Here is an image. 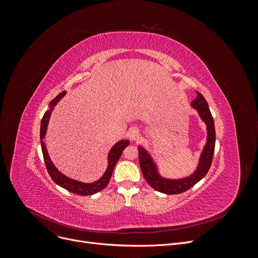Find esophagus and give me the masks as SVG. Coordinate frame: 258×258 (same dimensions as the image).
Listing matches in <instances>:
<instances>
[{"label":"esophagus","instance_id":"obj_1","mask_svg":"<svg viewBox=\"0 0 258 258\" xmlns=\"http://www.w3.org/2000/svg\"><path fill=\"white\" fill-rule=\"evenodd\" d=\"M140 136H141V134H140V130L136 127H132L128 130V137L131 141H136V140H138L140 138Z\"/></svg>","mask_w":258,"mask_h":258}]
</instances>
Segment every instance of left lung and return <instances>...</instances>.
Masks as SVG:
<instances>
[{
    "label": "left lung",
    "mask_w": 258,
    "mask_h": 258,
    "mask_svg": "<svg viewBox=\"0 0 258 258\" xmlns=\"http://www.w3.org/2000/svg\"><path fill=\"white\" fill-rule=\"evenodd\" d=\"M197 99L194 101L191 105L197 108L199 115L202 120L207 123L208 128V142L205 146V150L202 152L201 158L199 161V166L195 173L191 176H188L182 179H167L161 177L157 170H156L155 163L153 162L151 156L147 154L142 146H139V161L141 167L142 173L146 182L152 186L154 189L167 195H176L181 194L197 184L201 178H204L208 173V171L212 165L214 148H215V127L212 114L210 112V108L204 96L197 91Z\"/></svg>",
    "instance_id": "8db88e82"
}]
</instances>
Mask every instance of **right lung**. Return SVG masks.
<instances>
[{
  "label": "right lung",
  "instance_id": "obj_1",
  "mask_svg": "<svg viewBox=\"0 0 258 258\" xmlns=\"http://www.w3.org/2000/svg\"><path fill=\"white\" fill-rule=\"evenodd\" d=\"M64 95H66L64 91L59 93V95L49 103V106H50L49 110L45 112L43 118H42V122H41V140L46 135V130H47L49 117L53 110V107L56 106V104L59 102L61 98ZM41 144H42L43 157L45 160V166H46V169H47V171H48L50 177L52 178V181L56 184H58L59 186L63 187L64 189L71 191L73 194L81 195V196H88V195H93L100 190H102L104 187L108 184V182H110V179H111L112 173H113V170L115 168V165L117 163V161L119 160L122 151L130 144V142L128 141V140H122V141L117 142L112 147L110 154H108V167H107V170L105 171L104 175L101 177L99 181H97L95 183H91V184L77 182V181H75V179L69 178L66 175L60 173L59 171L56 169V167L53 166V163L51 162L49 156H48V153H47V150H46L45 143L43 141H41Z\"/></svg>",
  "mask_w": 258,
  "mask_h": 258
}]
</instances>
